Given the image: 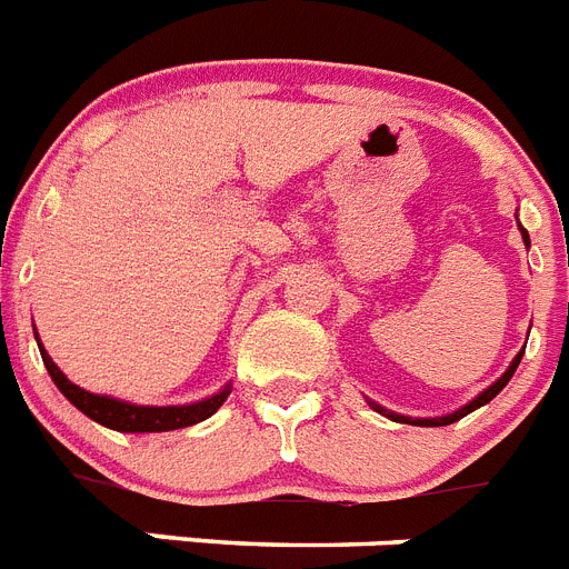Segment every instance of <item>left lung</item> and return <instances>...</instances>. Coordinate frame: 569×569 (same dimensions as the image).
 Listing matches in <instances>:
<instances>
[{
  "mask_svg": "<svg viewBox=\"0 0 569 569\" xmlns=\"http://www.w3.org/2000/svg\"><path fill=\"white\" fill-rule=\"evenodd\" d=\"M523 232V241H527L529 244V236H527V230H521ZM521 357H523V351L518 353L516 359H512V366H509V371L503 373L501 380L495 382V386H489L487 391H483V395L480 397H475L472 402H469V406H463V409H458L455 411V415H449V417H435V420H411V423H420V426H449V423H455V420H460V417H466L469 415V411H475V409H480V406H487L489 400H492L495 395H501V388L507 386L509 380H512V373H516V368H518V362H521ZM373 409L380 411V415H386V417H391V420H406V417H400V415H391V411H386L382 409V406H377V402H371Z\"/></svg>",
  "mask_w": 569,
  "mask_h": 569,
  "instance_id": "obj_1",
  "label": "left lung"
}]
</instances>
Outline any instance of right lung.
Segmentation results:
<instances>
[{"label": "right lung", "mask_w": 569, "mask_h": 569, "mask_svg": "<svg viewBox=\"0 0 569 569\" xmlns=\"http://www.w3.org/2000/svg\"><path fill=\"white\" fill-rule=\"evenodd\" d=\"M42 362H46L48 373H51L53 386L60 388L68 400L74 402L82 415H89L97 423L109 426L114 431H172V429H187L192 423H201L207 417L216 415L221 409V402L227 400L230 391H221V395L210 397V400L196 402V406H167V409H154V406H132V402L111 400V397L91 395L86 388L74 386L68 380L60 368L53 366V359L48 357L46 348L40 342Z\"/></svg>", "instance_id": "1"}]
</instances>
